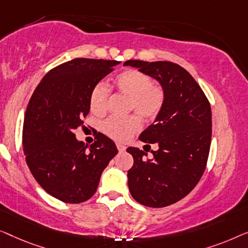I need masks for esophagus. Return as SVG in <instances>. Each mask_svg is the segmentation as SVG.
Listing matches in <instances>:
<instances>
[{"instance_id":"esophagus-1","label":"esophagus","mask_w":248,"mask_h":248,"mask_svg":"<svg viewBox=\"0 0 248 248\" xmlns=\"http://www.w3.org/2000/svg\"><path fill=\"white\" fill-rule=\"evenodd\" d=\"M117 148H118V151H119L120 153H124L125 151V146L121 145V144H117Z\"/></svg>"}]
</instances>
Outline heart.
Returning a JSON list of instances; mask_svg holds the SVG:
<instances>
[{"mask_svg":"<svg viewBox=\"0 0 248 248\" xmlns=\"http://www.w3.org/2000/svg\"><path fill=\"white\" fill-rule=\"evenodd\" d=\"M118 91L130 97L129 110H135L146 120L158 117L165 102V91L160 85L153 84L151 76L138 69H128L114 78ZM110 88L104 83H97L90 93V108L95 114H103L108 109ZM141 121L137 114L128 117H111L102 124L109 137L116 140H125L129 136L139 130Z\"/></svg>","mask_w":248,"mask_h":248,"instance_id":"obj_1","label":"heart"}]
</instances>
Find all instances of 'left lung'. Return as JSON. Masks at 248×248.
I'll return each instance as SVG.
<instances>
[{
  "label": "left lung",
  "mask_w": 248,
  "mask_h": 248,
  "mask_svg": "<svg viewBox=\"0 0 248 248\" xmlns=\"http://www.w3.org/2000/svg\"><path fill=\"white\" fill-rule=\"evenodd\" d=\"M157 79L165 102L154 124L141 132V141L157 144L152 159L129 147L134 165L128 170L132 198L146 207L163 208L180 201L194 189L205 170L211 144V108L203 91L180 65L170 62L127 61ZM149 146V145H146Z\"/></svg>",
  "instance_id": "8db88e82"
}]
</instances>
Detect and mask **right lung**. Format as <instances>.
<instances>
[{
    "mask_svg": "<svg viewBox=\"0 0 248 248\" xmlns=\"http://www.w3.org/2000/svg\"><path fill=\"white\" fill-rule=\"evenodd\" d=\"M118 64L89 58L66 62L44 76L28 103L22 131L28 167L47 193L66 203L89 200L118 153L103 134L97 132L89 149L74 134L90 112L91 91Z\"/></svg>",
    "mask_w": 248,
    "mask_h": 248,
    "instance_id": "obj_1",
    "label": "right lung"
}]
</instances>
